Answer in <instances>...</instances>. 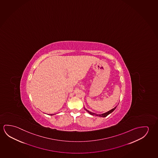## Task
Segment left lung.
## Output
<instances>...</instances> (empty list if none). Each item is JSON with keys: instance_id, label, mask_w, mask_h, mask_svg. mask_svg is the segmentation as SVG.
Segmentation results:
<instances>
[{"instance_id": "1", "label": "left lung", "mask_w": 158, "mask_h": 158, "mask_svg": "<svg viewBox=\"0 0 158 158\" xmlns=\"http://www.w3.org/2000/svg\"><path fill=\"white\" fill-rule=\"evenodd\" d=\"M117 106H116V107H114V108H113V109H111V110H110L109 111L106 112L105 113H103V114H96V113H95L90 112L89 110H88V109H86L85 108H85V110H86V111H87L89 114H91V115H95V116H97V117H103V118H104V117H107V115H108L109 114L112 113V112H113L114 110L115 109V108H117Z\"/></svg>"}]
</instances>
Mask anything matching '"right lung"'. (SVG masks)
Returning a JSON list of instances; mask_svg holds the SVG:
<instances>
[{
    "label": "right lung",
    "instance_id": "right-lung-1",
    "mask_svg": "<svg viewBox=\"0 0 158 158\" xmlns=\"http://www.w3.org/2000/svg\"><path fill=\"white\" fill-rule=\"evenodd\" d=\"M55 114H50V115H55Z\"/></svg>",
    "mask_w": 158,
    "mask_h": 158
}]
</instances>
